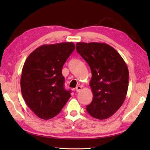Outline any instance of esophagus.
Listing matches in <instances>:
<instances>
[{
    "mask_svg": "<svg viewBox=\"0 0 150 150\" xmlns=\"http://www.w3.org/2000/svg\"><path fill=\"white\" fill-rule=\"evenodd\" d=\"M81 90H82V86H78L76 87V91L77 92L81 91Z\"/></svg>",
    "mask_w": 150,
    "mask_h": 150,
    "instance_id": "esophagus-1",
    "label": "esophagus"
}]
</instances>
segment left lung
I'll return each instance as SVG.
<instances>
[{
	"mask_svg": "<svg viewBox=\"0 0 150 150\" xmlns=\"http://www.w3.org/2000/svg\"><path fill=\"white\" fill-rule=\"evenodd\" d=\"M76 50L91 69L90 86L93 100L86 110L95 119L111 117L125 100L129 83L126 64L113 47L106 43L77 42Z\"/></svg>",
	"mask_w": 150,
	"mask_h": 150,
	"instance_id": "1",
	"label": "left lung"
}]
</instances>
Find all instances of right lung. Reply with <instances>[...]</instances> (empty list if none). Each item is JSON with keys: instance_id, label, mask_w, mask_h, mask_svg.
<instances>
[{"instance_id": "obj_1", "label": "right lung", "mask_w": 150, "mask_h": 150, "mask_svg": "<svg viewBox=\"0 0 150 150\" xmlns=\"http://www.w3.org/2000/svg\"><path fill=\"white\" fill-rule=\"evenodd\" d=\"M75 49L72 42L44 44L28 57L22 70L21 88L25 103L36 115L55 117L71 97L64 87L62 66Z\"/></svg>"}]
</instances>
